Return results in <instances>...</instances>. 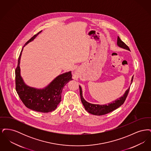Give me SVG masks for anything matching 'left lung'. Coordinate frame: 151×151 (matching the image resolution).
<instances>
[{"mask_svg":"<svg viewBox=\"0 0 151 151\" xmlns=\"http://www.w3.org/2000/svg\"><path fill=\"white\" fill-rule=\"evenodd\" d=\"M117 45H118V46H119V47H121L122 48L129 50V46L126 43H124L118 36V40H117ZM133 78H134V76H132V79H131V84L132 83ZM79 89H80V97H81V101L85 108V109L88 113L96 115H102L106 114L108 113L113 111V110L116 109L119 106H121L124 104V101L127 97V95L129 94V88L126 91L124 95L121 97L113 101L111 103L109 104L108 105H96V104H92L89 103L85 100L83 97L81 86H79Z\"/></svg>","mask_w":151,"mask_h":151,"instance_id":"left-lung-1","label":"left lung"}]
</instances>
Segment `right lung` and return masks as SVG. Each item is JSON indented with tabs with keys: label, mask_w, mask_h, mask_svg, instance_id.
Segmentation results:
<instances>
[{
	"label": "right lung",
	"mask_w": 151,
	"mask_h": 151,
	"mask_svg": "<svg viewBox=\"0 0 151 151\" xmlns=\"http://www.w3.org/2000/svg\"><path fill=\"white\" fill-rule=\"evenodd\" d=\"M41 32L42 30L33 36L25 45L33 41ZM22 50L15 70L16 91L20 99L27 108L36 111L48 113L54 110L61 101V94L63 87L69 81L72 80L71 72H66L59 75L43 89H37L27 86L24 83L20 76L19 64Z\"/></svg>",
	"instance_id": "add662e5"
}]
</instances>
